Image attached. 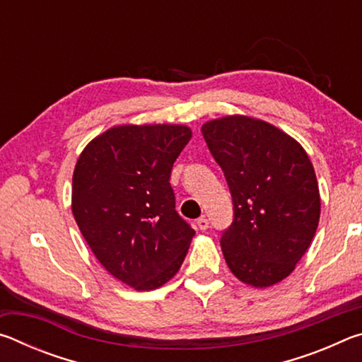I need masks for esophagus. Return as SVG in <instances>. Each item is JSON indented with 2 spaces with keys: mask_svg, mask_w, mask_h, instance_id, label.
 Instances as JSON below:
<instances>
[{
  "mask_svg": "<svg viewBox=\"0 0 362 362\" xmlns=\"http://www.w3.org/2000/svg\"><path fill=\"white\" fill-rule=\"evenodd\" d=\"M196 225H198V228L199 230H207L209 228V220H207L206 217H201V218H198V222H196Z\"/></svg>",
  "mask_w": 362,
  "mask_h": 362,
  "instance_id": "esophagus-1",
  "label": "esophagus"
}]
</instances>
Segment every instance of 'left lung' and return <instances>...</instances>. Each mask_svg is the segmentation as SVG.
Returning <instances> with one entry per match:
<instances>
[{
    "label": "left lung",
    "mask_w": 362,
    "mask_h": 362,
    "mask_svg": "<svg viewBox=\"0 0 362 362\" xmlns=\"http://www.w3.org/2000/svg\"><path fill=\"white\" fill-rule=\"evenodd\" d=\"M233 198L220 244L235 276L269 287L289 276L320 223L316 174L297 140L262 119L235 115L201 127Z\"/></svg>",
    "instance_id": "obj_1"
}]
</instances>
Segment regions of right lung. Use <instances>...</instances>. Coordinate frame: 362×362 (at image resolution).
I'll list each match as a JSON object with an SVG mask.
<instances>
[{"mask_svg":"<svg viewBox=\"0 0 362 362\" xmlns=\"http://www.w3.org/2000/svg\"><path fill=\"white\" fill-rule=\"evenodd\" d=\"M189 139L192 129L182 124L116 126L78 158L73 216L102 267L137 291L168 283L194 236L169 183Z\"/></svg>","mask_w":362,"mask_h":362,"instance_id":"right-lung-1","label":"right lung"}]
</instances>
